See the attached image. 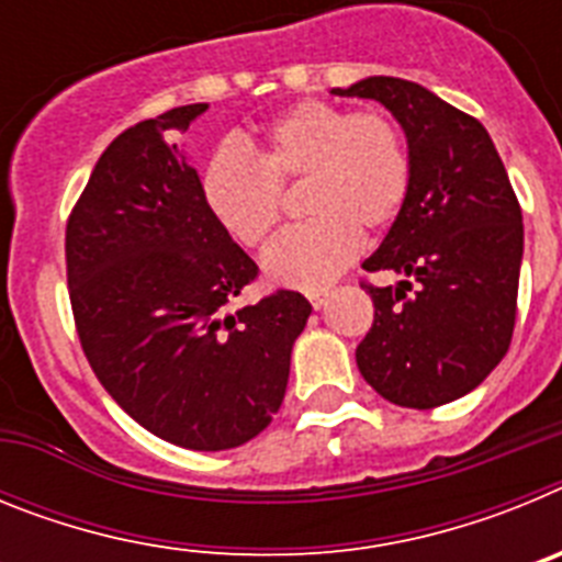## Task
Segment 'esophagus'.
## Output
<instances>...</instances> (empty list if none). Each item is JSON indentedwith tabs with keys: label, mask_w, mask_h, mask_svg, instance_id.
<instances>
[{
	"label": "esophagus",
	"mask_w": 562,
	"mask_h": 562,
	"mask_svg": "<svg viewBox=\"0 0 562 562\" xmlns=\"http://www.w3.org/2000/svg\"><path fill=\"white\" fill-rule=\"evenodd\" d=\"M306 297H310V304L315 306V310H321V306L326 304V297H329V290H312L306 292Z\"/></svg>",
	"instance_id": "1"
}]
</instances>
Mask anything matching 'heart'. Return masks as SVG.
<instances>
[{"label": "heart", "mask_w": 562, "mask_h": 562, "mask_svg": "<svg viewBox=\"0 0 562 562\" xmlns=\"http://www.w3.org/2000/svg\"><path fill=\"white\" fill-rule=\"evenodd\" d=\"M252 154L225 143L207 157L200 191L207 213L238 245H265L281 222V186L304 180V225L265 252L276 284L326 286L360 252V231H385L411 191V151L391 114L351 112L306 98L258 128Z\"/></svg>", "instance_id": "heart-1"}]
</instances>
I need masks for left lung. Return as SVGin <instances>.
Listing matches in <instances>:
<instances>
[{"label":"left lung","instance_id":"1","mask_svg":"<svg viewBox=\"0 0 562 562\" xmlns=\"http://www.w3.org/2000/svg\"><path fill=\"white\" fill-rule=\"evenodd\" d=\"M331 92L380 101L411 151L405 207L362 261L408 281L362 284L374 324L357 369L394 405L436 408L479 389L509 349L524 258L518 196L486 128L430 89L371 76Z\"/></svg>","mask_w":562,"mask_h":562}]
</instances>
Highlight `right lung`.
Instances as JSON below:
<instances>
[{
    "label": "right lung",
    "mask_w": 562,
    "mask_h": 562,
    "mask_svg": "<svg viewBox=\"0 0 562 562\" xmlns=\"http://www.w3.org/2000/svg\"><path fill=\"white\" fill-rule=\"evenodd\" d=\"M207 103L109 143L67 222V284L89 366L148 434L231 450L272 422L312 306L278 290L231 310L258 267L216 225L177 146Z\"/></svg>",
    "instance_id": "add662e5"
}]
</instances>
